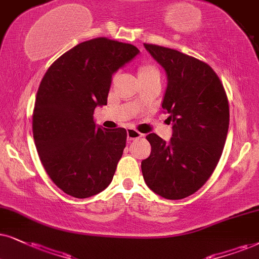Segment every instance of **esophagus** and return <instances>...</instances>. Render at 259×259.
Returning <instances> with one entry per match:
<instances>
[{"label":"esophagus","mask_w":259,"mask_h":259,"mask_svg":"<svg viewBox=\"0 0 259 259\" xmlns=\"http://www.w3.org/2000/svg\"><path fill=\"white\" fill-rule=\"evenodd\" d=\"M140 137H143V135H142V133H139L138 131L132 130V128H128V130H127V139H128V140H136V139H139Z\"/></svg>","instance_id":"34e87169"}]
</instances>
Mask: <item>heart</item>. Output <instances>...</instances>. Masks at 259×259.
<instances>
[{"mask_svg": "<svg viewBox=\"0 0 259 259\" xmlns=\"http://www.w3.org/2000/svg\"><path fill=\"white\" fill-rule=\"evenodd\" d=\"M151 78H159V71L155 65L151 63H143L138 68V79L140 80H146Z\"/></svg>", "mask_w": 259, "mask_h": 259, "instance_id": "heart-1", "label": "heart"}]
</instances>
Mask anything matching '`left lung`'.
Instances as JSON below:
<instances>
[{
  "instance_id": "8db88e82",
  "label": "left lung",
  "mask_w": 259,
  "mask_h": 259,
  "mask_svg": "<svg viewBox=\"0 0 259 259\" xmlns=\"http://www.w3.org/2000/svg\"><path fill=\"white\" fill-rule=\"evenodd\" d=\"M167 73L162 108L173 123L165 143L146 136L151 154L142 161L150 190L165 199H183L211 177L221 157L229 126V105L221 80L207 63L169 48L144 44Z\"/></svg>"
}]
</instances>
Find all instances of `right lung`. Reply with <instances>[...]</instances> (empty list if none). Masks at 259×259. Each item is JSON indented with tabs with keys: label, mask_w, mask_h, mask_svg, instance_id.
Returning a JSON list of instances; mask_svg holds the SVG:
<instances>
[{
	"label": "right lung",
	"mask_w": 259,
	"mask_h": 259,
	"mask_svg": "<svg viewBox=\"0 0 259 259\" xmlns=\"http://www.w3.org/2000/svg\"><path fill=\"white\" fill-rule=\"evenodd\" d=\"M138 54L132 44L95 38L60 56L41 79L32 115L34 144L53 183L69 196H95L113 180L127 132L96 126L94 111L107 104L114 73Z\"/></svg>",
	"instance_id": "right-lung-1"
}]
</instances>
